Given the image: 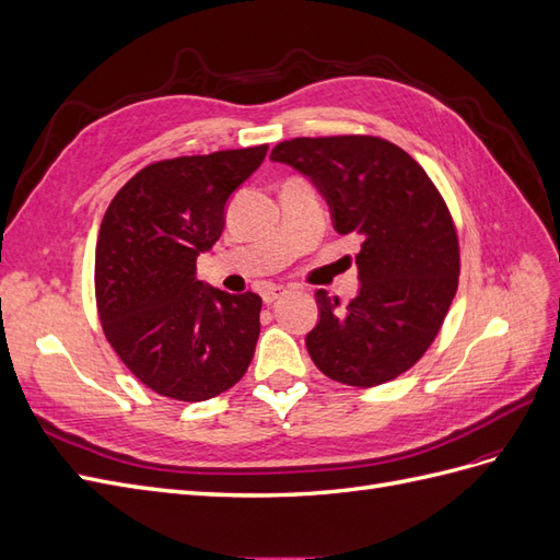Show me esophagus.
Wrapping results in <instances>:
<instances>
[{"label":"esophagus","instance_id":"1","mask_svg":"<svg viewBox=\"0 0 560 560\" xmlns=\"http://www.w3.org/2000/svg\"><path fill=\"white\" fill-rule=\"evenodd\" d=\"M282 294H287V287H282V284H268L266 290L261 292V296H264V301H266V303H273V301H278Z\"/></svg>","mask_w":560,"mask_h":560}]
</instances>
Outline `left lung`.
<instances>
[{
    "label": "left lung",
    "mask_w": 560,
    "mask_h": 560,
    "mask_svg": "<svg viewBox=\"0 0 560 560\" xmlns=\"http://www.w3.org/2000/svg\"><path fill=\"white\" fill-rule=\"evenodd\" d=\"M270 159L311 177L334 229L362 241L360 294L346 308L315 294L311 360L354 387L397 378L432 346L457 290L460 245L442 194L404 149L374 135L294 138Z\"/></svg>",
    "instance_id": "8db88e82"
}]
</instances>
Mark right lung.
Listing matches in <instances>:
<instances>
[{"label":"right lung","instance_id":"obj_1","mask_svg":"<svg viewBox=\"0 0 560 560\" xmlns=\"http://www.w3.org/2000/svg\"><path fill=\"white\" fill-rule=\"evenodd\" d=\"M268 144L151 163L103 217L95 301L107 341L154 393L206 401L238 383L259 338L261 296L196 280V259L224 231L231 194Z\"/></svg>","mask_w":560,"mask_h":560}]
</instances>
